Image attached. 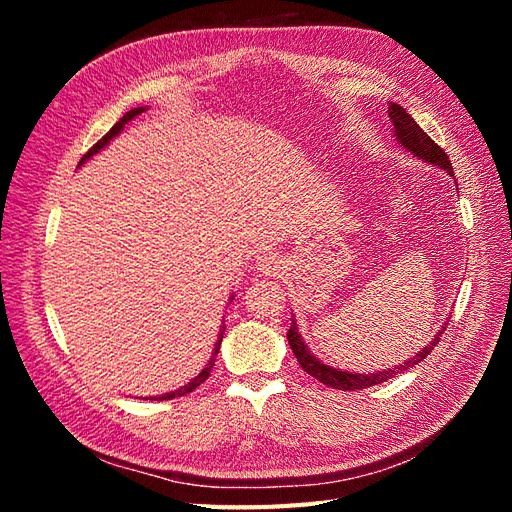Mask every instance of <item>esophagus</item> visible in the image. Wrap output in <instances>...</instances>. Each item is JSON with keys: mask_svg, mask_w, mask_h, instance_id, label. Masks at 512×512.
<instances>
[{"mask_svg": "<svg viewBox=\"0 0 512 512\" xmlns=\"http://www.w3.org/2000/svg\"><path fill=\"white\" fill-rule=\"evenodd\" d=\"M256 269H258L260 273H265V275H273V273H277V271L282 269V258L277 256V254H273V252L260 254V256L256 258Z\"/></svg>", "mask_w": 512, "mask_h": 512, "instance_id": "34e87169", "label": "esophagus"}]
</instances>
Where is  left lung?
<instances>
[{
	"label": "left lung",
	"instance_id": "1",
	"mask_svg": "<svg viewBox=\"0 0 512 512\" xmlns=\"http://www.w3.org/2000/svg\"><path fill=\"white\" fill-rule=\"evenodd\" d=\"M389 117L393 121V136L395 141L399 143L401 149L410 151L414 158L423 160L427 164H433L436 168H442L446 170L448 175H453V166H451V160H448L446 153L431 141V138L427 136V132H423V128L418 126V123L406 113L404 106L399 104H389ZM446 329V322L442 324V329L433 335L431 342L423 348L414 352L412 359L399 363L395 367H389V369H382V371H374V374H354V371H346V369H337V367H331L327 363H322L318 356L307 348L305 339L301 337L299 333V327H297V320H294L292 316V322H290V329H288V344L294 352V356H297L299 365L307 371L309 376H314L316 380H320L322 384L327 386H333V389H339V391H361V389H367V386H376L380 382H386L389 378H395L397 374H401V371H406L414 365L421 363L425 356L433 350V346H436L440 342V337Z\"/></svg>",
	"mask_w": 512,
	"mask_h": 512
}]
</instances>
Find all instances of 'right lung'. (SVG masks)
Instances as JSON below:
<instances>
[{"label": "right lung", "instance_id": "1", "mask_svg": "<svg viewBox=\"0 0 512 512\" xmlns=\"http://www.w3.org/2000/svg\"><path fill=\"white\" fill-rule=\"evenodd\" d=\"M147 111V106H138V108H132V111H128L126 115H123L115 126L108 130L100 141L91 147L85 156H83V160L79 162V168L89 160V158H94L96 153H100L108 143L113 141L115 136H119L121 132H123V128H126V123L128 121H132L134 117H138L141 113H145ZM232 299H235V294H230V303H232ZM224 331H226V324H224V320H222V327H220V333H218V339H215V346H213V352H211V359L207 361V365L203 367V371H200L198 376H194L188 384H183V386H179V389H175V391H170V393H164V395H153V397H145V399H158V401H162V399H173V397H181V395H188V393H192L196 386H200V382H205L207 380V376H209V371H211V367L215 365V356H218V352H220V346H222V337H224Z\"/></svg>", "mask_w": 512, "mask_h": 512}]
</instances>
